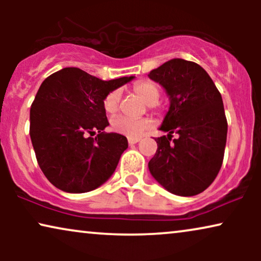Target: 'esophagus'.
I'll use <instances>...</instances> for the list:
<instances>
[{
    "label": "esophagus",
    "instance_id": "1",
    "mask_svg": "<svg viewBox=\"0 0 261 261\" xmlns=\"http://www.w3.org/2000/svg\"><path fill=\"white\" fill-rule=\"evenodd\" d=\"M139 140H140V139H139V138H128V144H129V145L137 144Z\"/></svg>",
    "mask_w": 261,
    "mask_h": 261
}]
</instances>
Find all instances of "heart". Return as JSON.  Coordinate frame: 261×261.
I'll return each mask as SVG.
<instances>
[{"label":"heart","instance_id":"b5f03b06","mask_svg":"<svg viewBox=\"0 0 261 261\" xmlns=\"http://www.w3.org/2000/svg\"><path fill=\"white\" fill-rule=\"evenodd\" d=\"M133 91L149 107L154 106L162 95V89L159 84L151 80L137 82L133 85ZM120 101L121 94L117 89L109 91L102 101V108L105 113L108 115H114L117 113L120 108ZM149 126H151V122L146 119H129L122 115L114 117L110 121V127L114 132L121 135H126L128 138H139L145 130L148 129Z\"/></svg>","mask_w":261,"mask_h":261}]
</instances>
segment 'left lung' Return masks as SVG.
<instances>
[{
	"label": "left lung",
	"mask_w": 261,
	"mask_h": 261,
	"mask_svg": "<svg viewBox=\"0 0 261 261\" xmlns=\"http://www.w3.org/2000/svg\"><path fill=\"white\" fill-rule=\"evenodd\" d=\"M148 77L159 82L171 106L149 160L152 176L178 196H195L209 188L222 166L228 123L220 91L206 71L194 62L171 59ZM179 138L172 139L173 133Z\"/></svg>",
	"instance_id": "1"
}]
</instances>
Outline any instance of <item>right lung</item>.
<instances>
[{"mask_svg": "<svg viewBox=\"0 0 261 261\" xmlns=\"http://www.w3.org/2000/svg\"><path fill=\"white\" fill-rule=\"evenodd\" d=\"M132 78L102 81L65 67L42 82L31 107L30 135L39 166L56 188L88 192L114 173L128 141L103 132L109 122L102 101Z\"/></svg>", "mask_w": 261, "mask_h": 261, "instance_id": "right-lung-1", "label": "right lung"}]
</instances>
